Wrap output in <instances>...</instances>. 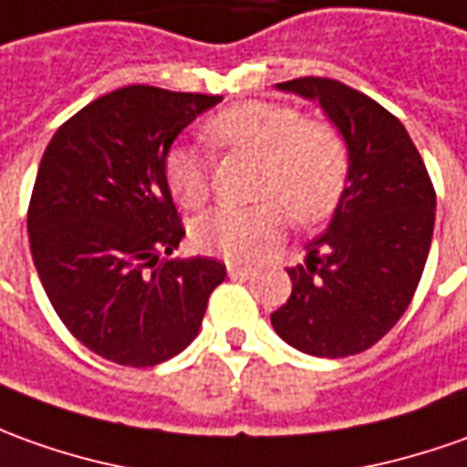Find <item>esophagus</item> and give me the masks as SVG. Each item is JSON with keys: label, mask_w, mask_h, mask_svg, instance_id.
Segmentation results:
<instances>
[{"label": "esophagus", "mask_w": 467, "mask_h": 467, "mask_svg": "<svg viewBox=\"0 0 467 467\" xmlns=\"http://www.w3.org/2000/svg\"><path fill=\"white\" fill-rule=\"evenodd\" d=\"M227 274H230V278H234V281H247V278L255 275V271L247 268V265H237V263H233V265H227Z\"/></svg>", "instance_id": "34e87169"}]
</instances>
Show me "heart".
<instances>
[{"label":"heart","instance_id":"obj_1","mask_svg":"<svg viewBox=\"0 0 467 467\" xmlns=\"http://www.w3.org/2000/svg\"><path fill=\"white\" fill-rule=\"evenodd\" d=\"M209 145L258 161L253 207H217L192 224L202 253L247 263L260 258L286 230L327 220L348 189L350 148L340 130L325 119H306L301 109L275 101H240L212 114L202 127ZM163 176L183 207L196 209L209 196L207 155L176 142L163 155Z\"/></svg>","mask_w":467,"mask_h":467}]
</instances>
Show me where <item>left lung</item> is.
Returning a JSON list of instances; mask_svg holds the SVG:
<instances>
[{
  "label": "left lung",
  "mask_w": 467,
  "mask_h": 467,
  "mask_svg": "<svg viewBox=\"0 0 467 467\" xmlns=\"http://www.w3.org/2000/svg\"><path fill=\"white\" fill-rule=\"evenodd\" d=\"M317 99L350 148V179L291 296L271 314L281 340L317 358L373 348L414 299L434 230V186L404 125L358 88L325 76L278 84Z\"/></svg>",
  "instance_id": "left-lung-1"
}]
</instances>
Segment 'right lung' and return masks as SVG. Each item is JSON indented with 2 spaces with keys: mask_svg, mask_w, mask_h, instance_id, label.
Returning a JSON list of instances; mask_svg holds the SVG:
<instances>
[{
  "mask_svg": "<svg viewBox=\"0 0 467 467\" xmlns=\"http://www.w3.org/2000/svg\"><path fill=\"white\" fill-rule=\"evenodd\" d=\"M222 97L117 88L66 119L35 179L27 233L47 299L81 345L150 368L189 348L212 291V258L171 260L186 234L163 176L179 132Z\"/></svg>",
  "mask_w": 467,
  "mask_h": 467,
  "instance_id": "obj_1",
  "label": "right lung"
}]
</instances>
